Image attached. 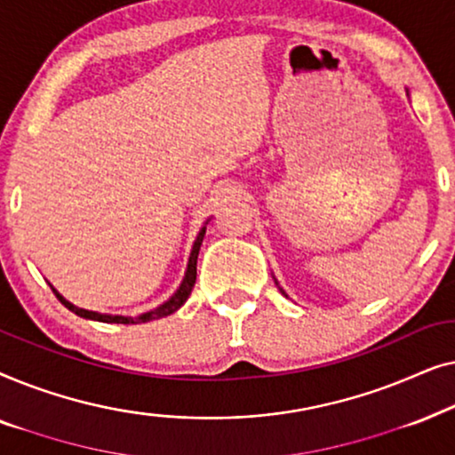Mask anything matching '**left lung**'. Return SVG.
Returning <instances> with one entry per match:
<instances>
[{
    "instance_id": "1",
    "label": "left lung",
    "mask_w": 455,
    "mask_h": 455,
    "mask_svg": "<svg viewBox=\"0 0 455 455\" xmlns=\"http://www.w3.org/2000/svg\"><path fill=\"white\" fill-rule=\"evenodd\" d=\"M283 294H285V291H283Z\"/></svg>"
}]
</instances>
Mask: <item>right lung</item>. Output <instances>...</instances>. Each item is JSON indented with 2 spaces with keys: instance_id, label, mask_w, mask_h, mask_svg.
I'll list each match as a JSON object with an SVG mask.
<instances>
[{
  "instance_id": "right-lung-1",
  "label": "right lung",
  "mask_w": 455,
  "mask_h": 455,
  "mask_svg": "<svg viewBox=\"0 0 455 455\" xmlns=\"http://www.w3.org/2000/svg\"><path fill=\"white\" fill-rule=\"evenodd\" d=\"M209 223V221H207ZM207 223L201 228V232H198L195 244H192V252H190V259H188V267H186V273H184V279L182 283H180V288L176 290V294H173L170 300L159 304L157 308L148 310V313H142L139 316H122V315H101V313H95V310H86V308H78L74 307L72 302H68L64 296L60 294L58 290L53 288V294L58 296V300L64 304L68 310H72L74 315L83 316V319H91V321H101V323H122V325H136V323H148V321H155V319H161V316H167L172 313H176V310L182 307V304L188 300L192 288H195V282H196V259H198V251H201V244H203V238H204V232H207Z\"/></svg>"
}]
</instances>
